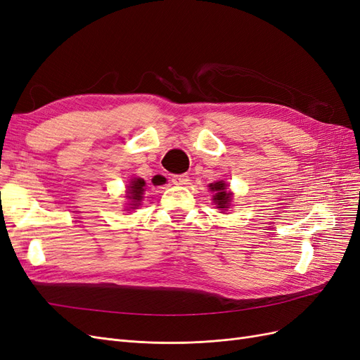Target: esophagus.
<instances>
[{
  "label": "esophagus",
  "mask_w": 360,
  "mask_h": 360,
  "mask_svg": "<svg viewBox=\"0 0 360 360\" xmlns=\"http://www.w3.org/2000/svg\"><path fill=\"white\" fill-rule=\"evenodd\" d=\"M171 181L174 184H177V186H183V184L189 183V176H188V174H179V176H174L171 179Z\"/></svg>",
  "instance_id": "34e87169"
}]
</instances>
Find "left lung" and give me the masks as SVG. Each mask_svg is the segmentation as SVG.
Returning <instances> with one entry per match:
<instances>
[{
  "mask_svg": "<svg viewBox=\"0 0 360 360\" xmlns=\"http://www.w3.org/2000/svg\"><path fill=\"white\" fill-rule=\"evenodd\" d=\"M210 191L214 193L213 195V202L219 210H228L231 205L233 200V193L228 191V184L224 181H216L210 183Z\"/></svg>",
  "mask_w": 360,
  "mask_h": 360,
  "instance_id": "1",
  "label": "left lung"
}]
</instances>
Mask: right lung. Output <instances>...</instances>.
I'll return each instance as SVG.
<instances>
[{"label": "right lung", "instance_id": "1", "mask_svg": "<svg viewBox=\"0 0 360 360\" xmlns=\"http://www.w3.org/2000/svg\"><path fill=\"white\" fill-rule=\"evenodd\" d=\"M155 184H162V180H155ZM146 191V181L139 177H135L130 180L129 186H127V192H126V197L127 200H130V209H136L139 207L141 201H143V195Z\"/></svg>", "mask_w": 360, "mask_h": 360}]
</instances>
